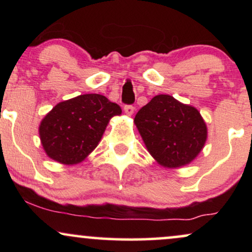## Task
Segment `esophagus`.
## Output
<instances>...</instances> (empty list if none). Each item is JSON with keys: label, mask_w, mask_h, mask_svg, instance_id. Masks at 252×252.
<instances>
[{"label": "esophagus", "mask_w": 252, "mask_h": 252, "mask_svg": "<svg viewBox=\"0 0 252 252\" xmlns=\"http://www.w3.org/2000/svg\"><path fill=\"white\" fill-rule=\"evenodd\" d=\"M135 111V106L132 105H124V112H126L128 116H131Z\"/></svg>", "instance_id": "34e87169"}]
</instances>
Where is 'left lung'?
<instances>
[{
    "label": "left lung",
    "mask_w": 252,
    "mask_h": 252,
    "mask_svg": "<svg viewBox=\"0 0 252 252\" xmlns=\"http://www.w3.org/2000/svg\"><path fill=\"white\" fill-rule=\"evenodd\" d=\"M134 122L148 152L168 168L189 163L206 142L200 112L168 94L155 96L138 110Z\"/></svg>",
    "instance_id": "1"
}]
</instances>
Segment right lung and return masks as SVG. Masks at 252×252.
Returning a JSON list of instances; mask_svg holds the SVG:
<instances>
[{"label": "right lung", "mask_w": 252, "mask_h": 252, "mask_svg": "<svg viewBox=\"0 0 252 252\" xmlns=\"http://www.w3.org/2000/svg\"><path fill=\"white\" fill-rule=\"evenodd\" d=\"M121 112L118 104L97 94L57 104L39 128L46 154L63 164L80 162L96 148L110 118Z\"/></svg>", "instance_id": "right-lung-1"}]
</instances>
